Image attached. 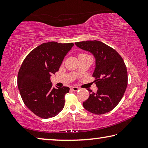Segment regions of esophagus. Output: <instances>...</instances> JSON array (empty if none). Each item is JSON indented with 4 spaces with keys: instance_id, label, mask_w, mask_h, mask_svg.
Masks as SVG:
<instances>
[{
    "instance_id": "1",
    "label": "esophagus",
    "mask_w": 148,
    "mask_h": 148,
    "mask_svg": "<svg viewBox=\"0 0 148 148\" xmlns=\"http://www.w3.org/2000/svg\"><path fill=\"white\" fill-rule=\"evenodd\" d=\"M71 89L72 90V91H77V90L79 89V88L77 87L72 86V87H71Z\"/></svg>"
}]
</instances>
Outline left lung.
I'll list each match as a JSON object with an SVG mask.
<instances>
[{"instance_id":"obj_1","label":"left lung","mask_w":148,"mask_h":148,"mask_svg":"<svg viewBox=\"0 0 148 148\" xmlns=\"http://www.w3.org/2000/svg\"><path fill=\"white\" fill-rule=\"evenodd\" d=\"M75 44L91 53L96 61L92 77L95 78L98 90L97 92H92L87 89L91 93L83 102L84 108L97 115L110 112L121 100L128 83L123 59L114 49L101 41H83Z\"/></svg>"}]
</instances>
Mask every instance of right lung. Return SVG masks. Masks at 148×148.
Wrapping results in <instances>:
<instances>
[{"instance_id": "add662e5", "label": "right lung", "mask_w": 148, "mask_h": 148, "mask_svg": "<svg viewBox=\"0 0 148 148\" xmlns=\"http://www.w3.org/2000/svg\"><path fill=\"white\" fill-rule=\"evenodd\" d=\"M73 43L42 44L24 59L17 75V86L25 106L41 118L57 116L64 106L68 87H52V74L59 71Z\"/></svg>"}]
</instances>
